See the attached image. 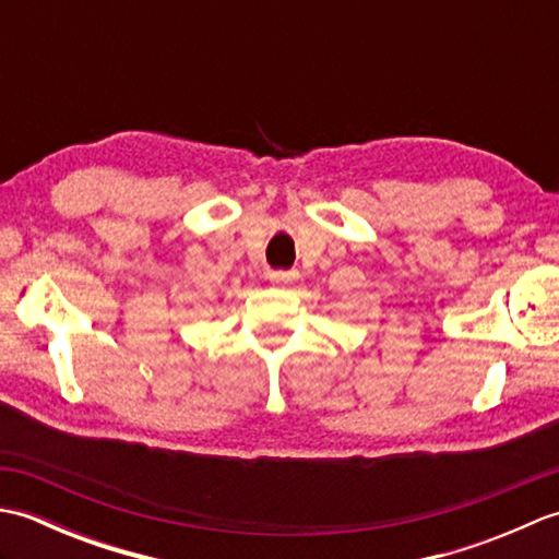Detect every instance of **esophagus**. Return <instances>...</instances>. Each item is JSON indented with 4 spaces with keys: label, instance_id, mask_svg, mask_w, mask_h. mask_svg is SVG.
<instances>
[{
    "label": "esophagus",
    "instance_id": "obj_1",
    "mask_svg": "<svg viewBox=\"0 0 559 559\" xmlns=\"http://www.w3.org/2000/svg\"><path fill=\"white\" fill-rule=\"evenodd\" d=\"M269 281L273 283V286L286 288L295 281V271H269Z\"/></svg>",
    "mask_w": 559,
    "mask_h": 559
}]
</instances>
